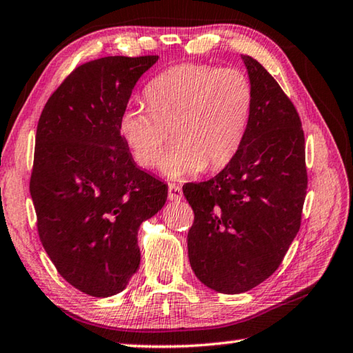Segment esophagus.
<instances>
[{"mask_svg":"<svg viewBox=\"0 0 353 353\" xmlns=\"http://www.w3.org/2000/svg\"><path fill=\"white\" fill-rule=\"evenodd\" d=\"M168 199L170 201H181L182 199V188L176 183L168 185Z\"/></svg>","mask_w":353,"mask_h":353,"instance_id":"1","label":"esophagus"}]
</instances>
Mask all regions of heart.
<instances>
[{
	"label": "heart",
	"instance_id": "b5f03b06",
	"mask_svg": "<svg viewBox=\"0 0 353 353\" xmlns=\"http://www.w3.org/2000/svg\"><path fill=\"white\" fill-rule=\"evenodd\" d=\"M145 98L148 109L128 107L118 126L141 168L159 165L170 132L177 145L162 163L170 179L224 170L246 139L254 92L240 70L177 65L148 83Z\"/></svg>",
	"mask_w": 353,
	"mask_h": 353
}]
</instances>
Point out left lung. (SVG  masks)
I'll list each match as a JSON object with an SVG mask.
<instances>
[{"label": "left lung", "mask_w": 353, "mask_h": 353, "mask_svg": "<svg viewBox=\"0 0 353 353\" xmlns=\"http://www.w3.org/2000/svg\"><path fill=\"white\" fill-rule=\"evenodd\" d=\"M241 59L254 92L243 146L219 174L182 188L194 212L191 270L224 294L246 292L277 271L301 227L308 183L294 104L260 62Z\"/></svg>", "instance_id": "8db88e82"}]
</instances>
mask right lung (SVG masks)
<instances>
[{"instance_id":"obj_1","label":"right lung","mask_w":353,"mask_h":353,"mask_svg":"<svg viewBox=\"0 0 353 353\" xmlns=\"http://www.w3.org/2000/svg\"><path fill=\"white\" fill-rule=\"evenodd\" d=\"M159 56L82 63L51 94L35 134L29 191L37 230L57 272L109 297L140 266V224L165 205L168 185L140 170L119 135L137 81Z\"/></svg>"}]
</instances>
